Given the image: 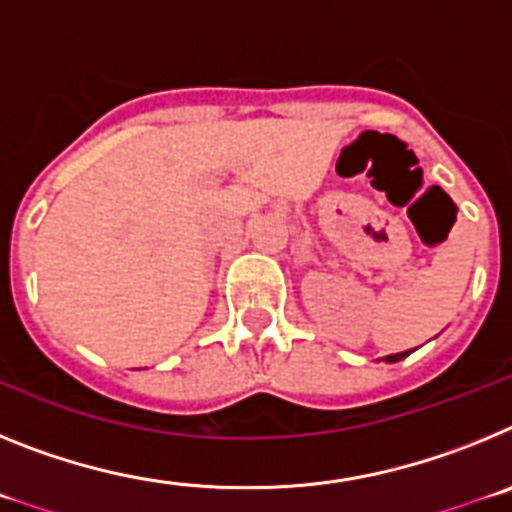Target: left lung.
Segmentation results:
<instances>
[{
	"label": "left lung",
	"mask_w": 512,
	"mask_h": 512,
	"mask_svg": "<svg viewBox=\"0 0 512 512\" xmlns=\"http://www.w3.org/2000/svg\"><path fill=\"white\" fill-rule=\"evenodd\" d=\"M410 351H402V354H390V356H384V361H390V364H395V361H400V359H405V356H408Z\"/></svg>",
	"instance_id": "left-lung-1"
}]
</instances>
